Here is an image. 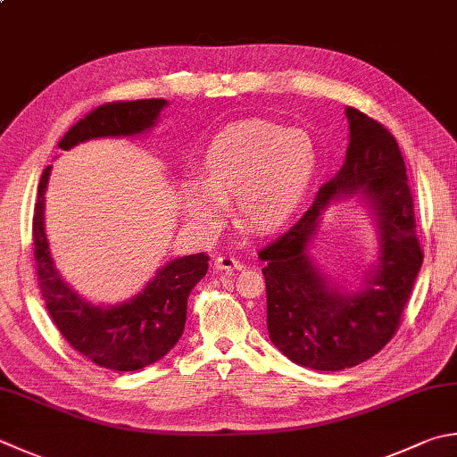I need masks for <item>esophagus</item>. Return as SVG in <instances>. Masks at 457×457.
I'll list each match as a JSON object with an SVG mask.
<instances>
[{"label":"esophagus","mask_w":457,"mask_h":457,"mask_svg":"<svg viewBox=\"0 0 457 457\" xmlns=\"http://www.w3.org/2000/svg\"><path fill=\"white\" fill-rule=\"evenodd\" d=\"M214 266H217L219 270H227V272L243 270V262H240L238 258L232 254H219L217 258H214Z\"/></svg>","instance_id":"obj_1"}]
</instances>
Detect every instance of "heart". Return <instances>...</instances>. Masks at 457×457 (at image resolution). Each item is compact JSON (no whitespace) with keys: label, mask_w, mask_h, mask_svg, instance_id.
<instances>
[{"label":"heart","mask_w":457,"mask_h":457,"mask_svg":"<svg viewBox=\"0 0 457 457\" xmlns=\"http://www.w3.org/2000/svg\"><path fill=\"white\" fill-rule=\"evenodd\" d=\"M318 173V149L308 133L269 121L227 125L203 149L199 183L180 193L195 222L212 227L235 199L240 227L270 235L295 217Z\"/></svg>","instance_id":"heart-1"}]
</instances>
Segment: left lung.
Segmentation results:
<instances>
[{"instance_id":"8db88e82","label":"left lung","mask_w":457,"mask_h":457,"mask_svg":"<svg viewBox=\"0 0 457 457\" xmlns=\"http://www.w3.org/2000/svg\"><path fill=\"white\" fill-rule=\"evenodd\" d=\"M346 117L350 145L340 173L320 187L303 219L258 253L270 340L292 362L320 372L366 362L394 338L424 261L398 141L362 111L348 107ZM358 187L381 220L383 254L367 288L346 295L313 269L307 243L333 196Z\"/></svg>"}]
</instances>
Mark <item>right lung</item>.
Instances as JSON below:
<instances>
[{"instance_id":"obj_1","label":"right lung","mask_w":457,"mask_h":457,"mask_svg":"<svg viewBox=\"0 0 457 457\" xmlns=\"http://www.w3.org/2000/svg\"><path fill=\"white\" fill-rule=\"evenodd\" d=\"M165 99L113 101L93 109L79 119L59 141V149L97 137H123L147 131L157 121ZM51 167L39 180L33 212L37 282L51 318L71 346L93 364L117 372H135L157 362L179 342L185 330L187 300L195 284L209 270L204 253L177 258L157 272L147 288L119 306H93L85 303L57 272L43 227V195Z\"/></svg>"}]
</instances>
